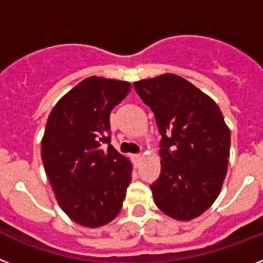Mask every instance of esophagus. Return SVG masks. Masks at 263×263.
Here are the masks:
<instances>
[{
  "mask_svg": "<svg viewBox=\"0 0 263 263\" xmlns=\"http://www.w3.org/2000/svg\"><path fill=\"white\" fill-rule=\"evenodd\" d=\"M132 159H134V162L135 163H139L142 160V155H140V154H136V155H132Z\"/></svg>",
  "mask_w": 263,
  "mask_h": 263,
  "instance_id": "34e87169",
  "label": "esophagus"
}]
</instances>
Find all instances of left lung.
Listing matches in <instances>:
<instances>
[{"label":"left lung","mask_w":263,"mask_h":263,"mask_svg":"<svg viewBox=\"0 0 263 263\" xmlns=\"http://www.w3.org/2000/svg\"><path fill=\"white\" fill-rule=\"evenodd\" d=\"M134 87L162 135V170L151 184L155 204L174 219L199 217L218 198L227 173L230 129L223 115L213 99L176 74Z\"/></svg>","instance_id":"left-lung-1"}]
</instances>
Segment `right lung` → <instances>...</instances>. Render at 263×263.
<instances>
[{"label":"right lung","mask_w":263,"mask_h":263,"mask_svg":"<svg viewBox=\"0 0 263 263\" xmlns=\"http://www.w3.org/2000/svg\"><path fill=\"white\" fill-rule=\"evenodd\" d=\"M129 90L127 81L88 77L59 100L46 121L44 168L63 211L81 226H104L123 206L132 167L111 145L109 114Z\"/></svg>","instance_id":"right-lung-1"}]
</instances>
